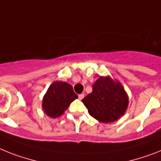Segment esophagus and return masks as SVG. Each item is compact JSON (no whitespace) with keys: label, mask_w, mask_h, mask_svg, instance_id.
<instances>
[{"label":"esophagus","mask_w":161,"mask_h":161,"mask_svg":"<svg viewBox=\"0 0 161 161\" xmlns=\"http://www.w3.org/2000/svg\"><path fill=\"white\" fill-rule=\"evenodd\" d=\"M83 97H84V94H83V93H82V94H79V95H78V99H79V100H82L83 98Z\"/></svg>","instance_id":"obj_1"}]
</instances>
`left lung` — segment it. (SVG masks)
<instances>
[{
  "instance_id": "8db88e82",
  "label": "left lung",
  "mask_w": 161,
  "mask_h": 161,
  "mask_svg": "<svg viewBox=\"0 0 161 161\" xmlns=\"http://www.w3.org/2000/svg\"><path fill=\"white\" fill-rule=\"evenodd\" d=\"M82 101L89 114L101 123L116 121L129 106V97L122 84L109 76L100 77L92 85V92Z\"/></svg>"
}]
</instances>
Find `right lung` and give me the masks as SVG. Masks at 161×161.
I'll use <instances>...</instances> for the list:
<instances>
[{
    "label": "right lung",
    "instance_id": "obj_1",
    "mask_svg": "<svg viewBox=\"0 0 161 161\" xmlns=\"http://www.w3.org/2000/svg\"><path fill=\"white\" fill-rule=\"evenodd\" d=\"M78 98L70 84L55 81L43 97L42 109L51 118H57L68 109L70 103Z\"/></svg>",
    "mask_w": 161,
    "mask_h": 161
}]
</instances>
